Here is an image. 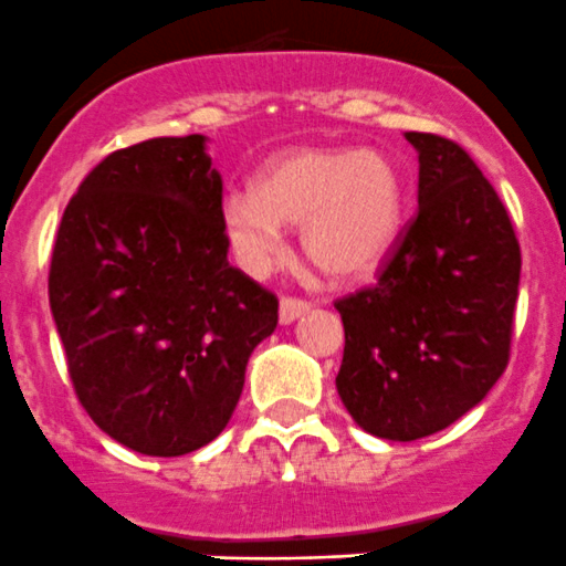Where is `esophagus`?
<instances>
[{"label": "esophagus", "instance_id": "1", "mask_svg": "<svg viewBox=\"0 0 566 566\" xmlns=\"http://www.w3.org/2000/svg\"><path fill=\"white\" fill-rule=\"evenodd\" d=\"M311 311V302L300 300V296H283L281 300V324H291L294 318H300L302 313Z\"/></svg>", "mask_w": 566, "mask_h": 566}]
</instances>
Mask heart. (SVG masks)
I'll list each match as a JSON object with an SVG mask.
<instances>
[{"label": "heart", "instance_id": "obj_1", "mask_svg": "<svg viewBox=\"0 0 566 566\" xmlns=\"http://www.w3.org/2000/svg\"><path fill=\"white\" fill-rule=\"evenodd\" d=\"M401 203V178L388 156L300 148L277 156L255 189L228 195L220 220L237 261L253 275L283 259V226H302L307 259L335 281H357L394 248Z\"/></svg>", "mask_w": 566, "mask_h": 566}]
</instances>
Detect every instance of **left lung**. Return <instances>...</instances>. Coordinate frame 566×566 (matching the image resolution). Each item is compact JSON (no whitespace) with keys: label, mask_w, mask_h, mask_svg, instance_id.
Returning a JSON list of instances; mask_svg holds the SVG:
<instances>
[{"label":"left lung","mask_w":566,"mask_h":566,"mask_svg":"<svg viewBox=\"0 0 566 566\" xmlns=\"http://www.w3.org/2000/svg\"><path fill=\"white\" fill-rule=\"evenodd\" d=\"M418 211L377 283L335 300L349 416L382 440H418L473 410L512 349L520 242L492 184L454 139L407 132Z\"/></svg>","instance_id":"obj_1"}]
</instances>
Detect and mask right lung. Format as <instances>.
I'll return each mask as SVG.
<instances>
[{
	"label": "right lung",
	"mask_w": 566,
	"mask_h": 566,
	"mask_svg": "<svg viewBox=\"0 0 566 566\" xmlns=\"http://www.w3.org/2000/svg\"><path fill=\"white\" fill-rule=\"evenodd\" d=\"M203 134L112 150L65 206L49 302L76 399L112 440L181 457L231 421L277 296L228 264Z\"/></svg>",
	"instance_id": "add662e5"
}]
</instances>
